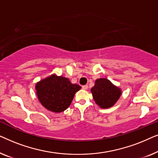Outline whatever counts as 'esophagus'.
<instances>
[{"label": "esophagus", "mask_w": 158, "mask_h": 158, "mask_svg": "<svg viewBox=\"0 0 158 158\" xmlns=\"http://www.w3.org/2000/svg\"><path fill=\"white\" fill-rule=\"evenodd\" d=\"M88 88V86L87 85H84L82 86V88H83V90H87Z\"/></svg>", "instance_id": "1"}]
</instances>
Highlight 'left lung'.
I'll list each match as a JSON object with an SVG mask.
<instances>
[{"label": "left lung", "mask_w": 158, "mask_h": 158, "mask_svg": "<svg viewBox=\"0 0 158 158\" xmlns=\"http://www.w3.org/2000/svg\"><path fill=\"white\" fill-rule=\"evenodd\" d=\"M90 90L95 102L101 109L113 106L122 95L120 88L106 78L97 79Z\"/></svg>", "instance_id": "8db88e82"}]
</instances>
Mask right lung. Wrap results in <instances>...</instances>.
<instances>
[{
  "instance_id": "obj_1",
  "label": "right lung",
  "mask_w": 158,
  "mask_h": 158,
  "mask_svg": "<svg viewBox=\"0 0 158 158\" xmlns=\"http://www.w3.org/2000/svg\"><path fill=\"white\" fill-rule=\"evenodd\" d=\"M77 84L62 76L52 75L36 84V95L43 106L60 113L70 106L75 93L81 90Z\"/></svg>"
}]
</instances>
